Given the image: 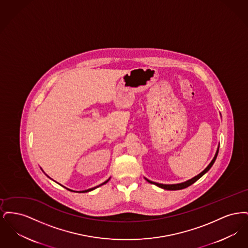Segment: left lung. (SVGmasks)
Returning <instances> with one entry per match:
<instances>
[{"label": "left lung", "mask_w": 248, "mask_h": 248, "mask_svg": "<svg viewBox=\"0 0 248 248\" xmlns=\"http://www.w3.org/2000/svg\"><path fill=\"white\" fill-rule=\"evenodd\" d=\"M218 150H219V144H218L217 150V152H216V154H215V156H214V158H213L211 163H210L209 165H207V167H206L203 171H202L200 174H198L197 176H195V177L190 178V179L187 180V181H185V182L177 183V184H162V183H157V182H154V181H152V180H149V179H148V178H146V177H144V178H145L149 183H151V184H154V185H156L157 187L162 188V189H168V190H177V189H185V188H187V187L190 186L191 184H193L194 182H196L200 177H202L205 173H207V172L209 171V169L212 167V165H214V163H215V161H216V159H217V154H218Z\"/></svg>", "instance_id": "obj_1"}]
</instances>
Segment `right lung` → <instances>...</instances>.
I'll use <instances>...</instances> for the list:
<instances>
[{
	"instance_id": "right-lung-1",
	"label": "right lung",
	"mask_w": 248,
	"mask_h": 248,
	"mask_svg": "<svg viewBox=\"0 0 248 248\" xmlns=\"http://www.w3.org/2000/svg\"><path fill=\"white\" fill-rule=\"evenodd\" d=\"M47 176V175H46ZM48 177V176H47ZM110 179V177L108 178V179H107L105 182H103L102 184H100V185H98V186H96V187H94V188H91V189H85V190H80V191H76V192H81V193H83V192H87V191H91V190H93V189H96V188H98V187H100V186H102V185H104V184H106L107 182ZM67 189H69V190H71V191H75V190H72V189H68V188H66Z\"/></svg>"
}]
</instances>
